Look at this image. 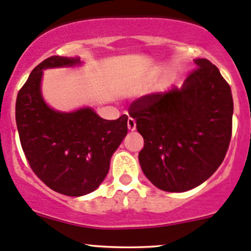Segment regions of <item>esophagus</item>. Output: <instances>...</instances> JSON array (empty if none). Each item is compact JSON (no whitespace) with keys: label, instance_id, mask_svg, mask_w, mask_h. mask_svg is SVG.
<instances>
[{"label":"esophagus","instance_id":"obj_1","mask_svg":"<svg viewBox=\"0 0 251 251\" xmlns=\"http://www.w3.org/2000/svg\"><path fill=\"white\" fill-rule=\"evenodd\" d=\"M128 129L130 131H134L136 129V122H135V120H134V118L129 117V120H128Z\"/></svg>","mask_w":251,"mask_h":251}]
</instances>
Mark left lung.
Instances as JSON below:
<instances>
[{
  "instance_id": "left-lung-1",
  "label": "left lung",
  "mask_w": 251,
  "mask_h": 251,
  "mask_svg": "<svg viewBox=\"0 0 251 251\" xmlns=\"http://www.w3.org/2000/svg\"><path fill=\"white\" fill-rule=\"evenodd\" d=\"M195 63L180 90L144 96L128 110L145 141L139 153L142 171L171 193L208 179L222 165L232 135L230 85L211 61Z\"/></svg>"
}]
</instances>
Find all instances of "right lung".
Returning a JSON list of instances; mask_svg holds the SVG:
<instances>
[{
	"label": "right lung",
	"mask_w": 251,
	"mask_h": 251,
	"mask_svg": "<svg viewBox=\"0 0 251 251\" xmlns=\"http://www.w3.org/2000/svg\"><path fill=\"white\" fill-rule=\"evenodd\" d=\"M79 58L51 56L20 88L15 104L20 144L32 171L50 189L67 196L92 193L106 177L110 159L128 133V116L104 120L92 109L55 111L40 94L43 69L73 66Z\"/></svg>",
	"instance_id": "add662e5"
}]
</instances>
